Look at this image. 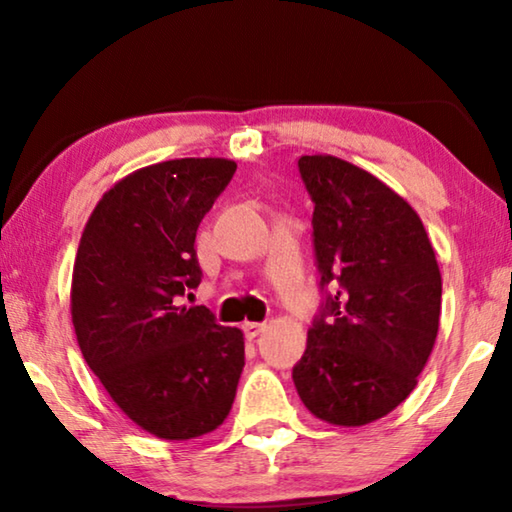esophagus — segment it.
<instances>
[{"mask_svg":"<svg viewBox=\"0 0 512 512\" xmlns=\"http://www.w3.org/2000/svg\"><path fill=\"white\" fill-rule=\"evenodd\" d=\"M266 329V323H244V334L248 336V339H255V336H259Z\"/></svg>","mask_w":512,"mask_h":512,"instance_id":"obj_1","label":"esophagus"}]
</instances>
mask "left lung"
Here are the masks:
<instances>
[{
    "mask_svg": "<svg viewBox=\"0 0 512 512\" xmlns=\"http://www.w3.org/2000/svg\"><path fill=\"white\" fill-rule=\"evenodd\" d=\"M314 201L325 292L293 368L302 404L329 424L361 427L402 404L438 336L443 280L413 207L372 173L334 155H302Z\"/></svg>",
    "mask_w": 512,
    "mask_h": 512,
    "instance_id": "8db88e82",
    "label": "left lung"
}]
</instances>
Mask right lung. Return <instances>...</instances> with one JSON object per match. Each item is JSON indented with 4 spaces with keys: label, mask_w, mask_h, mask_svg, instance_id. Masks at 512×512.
Wrapping results in <instances>:
<instances>
[{
    "label": "right lung",
    "mask_w": 512,
    "mask_h": 512,
    "mask_svg": "<svg viewBox=\"0 0 512 512\" xmlns=\"http://www.w3.org/2000/svg\"><path fill=\"white\" fill-rule=\"evenodd\" d=\"M235 171L225 158L133 171L103 194L76 253L72 323L83 359L119 409L164 440L223 424L244 370L241 329L178 305L201 284L196 230Z\"/></svg>",
    "instance_id": "obj_1"
}]
</instances>
